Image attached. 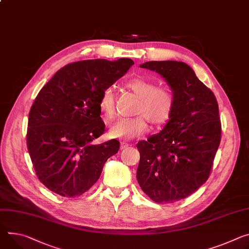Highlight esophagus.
Here are the masks:
<instances>
[{"mask_svg":"<svg viewBox=\"0 0 249 249\" xmlns=\"http://www.w3.org/2000/svg\"><path fill=\"white\" fill-rule=\"evenodd\" d=\"M129 145L127 144V143H124V142H122L121 143V145H120V150H124L125 148H127Z\"/></svg>","mask_w":249,"mask_h":249,"instance_id":"1","label":"esophagus"}]
</instances>
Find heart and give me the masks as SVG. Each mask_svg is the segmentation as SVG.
I'll return each mask as SVG.
<instances>
[{
  "mask_svg": "<svg viewBox=\"0 0 249 249\" xmlns=\"http://www.w3.org/2000/svg\"><path fill=\"white\" fill-rule=\"evenodd\" d=\"M127 88L140 99L135 109L134 118L120 119L109 130V136L119 140H131L142 136L148 129L147 121L154 126L166 124L175 106V99L167 87H158L157 83L144 78H134L126 84ZM99 109L105 119L115 114V97L112 88H105L99 98Z\"/></svg>",
  "mask_w": 249,
  "mask_h": 249,
  "instance_id": "heart-1",
  "label": "heart"
}]
</instances>
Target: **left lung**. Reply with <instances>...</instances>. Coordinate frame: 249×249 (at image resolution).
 Instances as JSON below:
<instances>
[{"label":"left lung","instance_id":"8db88e82","mask_svg":"<svg viewBox=\"0 0 249 249\" xmlns=\"http://www.w3.org/2000/svg\"><path fill=\"white\" fill-rule=\"evenodd\" d=\"M140 67L162 75L175 106L164 129L137 144V180L154 201L172 203L191 196L210 177L221 136L218 104L185 62L148 61Z\"/></svg>","mask_w":249,"mask_h":249}]
</instances>
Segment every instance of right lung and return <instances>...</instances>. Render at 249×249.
Instances as JSON below:
<instances>
[{
    "label": "right lung",
    "instance_id": "add662e5",
    "mask_svg": "<svg viewBox=\"0 0 249 249\" xmlns=\"http://www.w3.org/2000/svg\"><path fill=\"white\" fill-rule=\"evenodd\" d=\"M133 64L130 58L72 62L38 92L29 114L27 145L38 179L52 192L64 197L81 196L118 152L115 139L91 142L105 131L98 106L102 91Z\"/></svg>",
    "mask_w": 249,
    "mask_h": 249
}]
</instances>
